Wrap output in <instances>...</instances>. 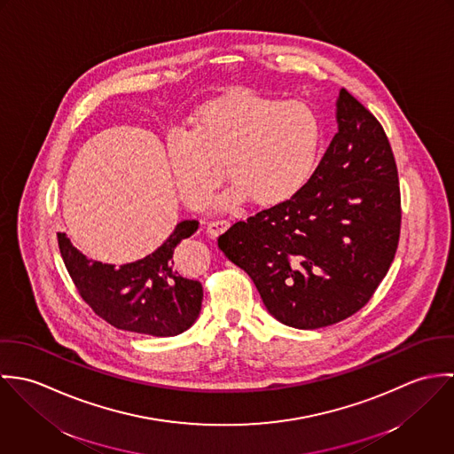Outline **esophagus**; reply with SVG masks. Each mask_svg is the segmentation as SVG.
I'll use <instances>...</instances> for the list:
<instances>
[{
	"mask_svg": "<svg viewBox=\"0 0 454 454\" xmlns=\"http://www.w3.org/2000/svg\"><path fill=\"white\" fill-rule=\"evenodd\" d=\"M227 227H229V220H213L207 223L206 229H207L209 236H218L223 231H227Z\"/></svg>",
	"mask_w": 454,
	"mask_h": 454,
	"instance_id": "esophagus-1",
	"label": "esophagus"
}]
</instances>
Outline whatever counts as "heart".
I'll use <instances>...</instances> for the list:
<instances>
[{
	"label": "heart",
	"mask_w": 454,
	"mask_h": 454,
	"mask_svg": "<svg viewBox=\"0 0 454 454\" xmlns=\"http://www.w3.org/2000/svg\"><path fill=\"white\" fill-rule=\"evenodd\" d=\"M191 130L173 132L168 157L176 191L194 209L204 207L223 175L232 184L218 206L232 209L250 199L279 206L311 180L322 146V122L304 101H281L236 90L202 105Z\"/></svg>",
	"instance_id": "b5f03b06"
}]
</instances>
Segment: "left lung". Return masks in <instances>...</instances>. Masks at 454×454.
Returning a JSON list of instances; mask_svg holds the SVG:
<instances>
[{
  "label": "left lung",
  "instance_id": "8db88e82",
  "mask_svg": "<svg viewBox=\"0 0 454 454\" xmlns=\"http://www.w3.org/2000/svg\"><path fill=\"white\" fill-rule=\"evenodd\" d=\"M337 124L299 194L218 238L225 257L254 279L267 311L294 328H322L360 311L398 247L400 187L388 136L346 89Z\"/></svg>",
  "mask_w": 454,
  "mask_h": 454
}]
</instances>
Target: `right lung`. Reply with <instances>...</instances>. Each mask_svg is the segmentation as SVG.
Wrapping results in <instances>:
<instances>
[{
	"label": "right lung",
	"instance_id": "add662e5",
	"mask_svg": "<svg viewBox=\"0 0 454 454\" xmlns=\"http://www.w3.org/2000/svg\"><path fill=\"white\" fill-rule=\"evenodd\" d=\"M197 229V220H184L153 254L119 267L87 259L61 232L58 243L80 297L99 318L121 330L173 337L194 325L202 304V285L175 263V248Z\"/></svg>",
	"mask_w": 454,
	"mask_h": 454
}]
</instances>
